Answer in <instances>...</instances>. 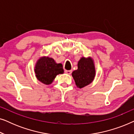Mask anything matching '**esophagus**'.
<instances>
[{"label":"esophagus","mask_w":134,"mask_h":134,"mask_svg":"<svg viewBox=\"0 0 134 134\" xmlns=\"http://www.w3.org/2000/svg\"><path fill=\"white\" fill-rule=\"evenodd\" d=\"M65 72L68 74H71L72 73V71L71 70H65Z\"/></svg>","instance_id":"34e87169"}]
</instances>
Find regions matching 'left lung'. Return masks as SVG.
I'll return each instance as SVG.
<instances>
[{
    "label": "left lung",
    "instance_id": "left-lung-1",
    "mask_svg": "<svg viewBox=\"0 0 134 134\" xmlns=\"http://www.w3.org/2000/svg\"><path fill=\"white\" fill-rule=\"evenodd\" d=\"M78 69L72 73L77 87L82 88L89 85L94 79L96 71L93 60L90 57H82L77 64Z\"/></svg>",
    "mask_w": 134,
    "mask_h": 134
}]
</instances>
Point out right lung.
Listing matches in <instances>:
<instances>
[{
  "label": "right lung",
  "instance_id": "obj_1",
  "mask_svg": "<svg viewBox=\"0 0 134 134\" xmlns=\"http://www.w3.org/2000/svg\"><path fill=\"white\" fill-rule=\"evenodd\" d=\"M35 72L38 80L46 85H49L57 75L63 74L64 70L62 63H56L53 58L43 57L38 60Z\"/></svg>",
  "mask_w": 134,
  "mask_h": 134
}]
</instances>
